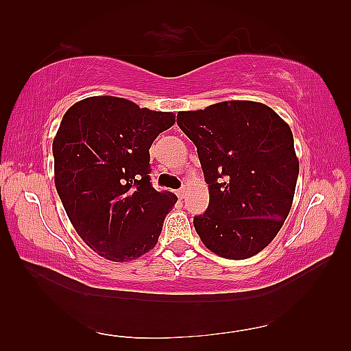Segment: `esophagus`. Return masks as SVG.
Instances as JSON below:
<instances>
[{
  "instance_id": "obj_1",
  "label": "esophagus",
  "mask_w": 351,
  "mask_h": 351,
  "mask_svg": "<svg viewBox=\"0 0 351 351\" xmlns=\"http://www.w3.org/2000/svg\"><path fill=\"white\" fill-rule=\"evenodd\" d=\"M176 195H178V197H180L181 200L185 197V190L184 189H180V190H178L176 191Z\"/></svg>"
}]
</instances>
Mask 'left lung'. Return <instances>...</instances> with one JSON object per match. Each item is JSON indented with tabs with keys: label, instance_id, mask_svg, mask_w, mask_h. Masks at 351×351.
<instances>
[{
	"label": "left lung",
	"instance_id": "left-lung-1",
	"mask_svg": "<svg viewBox=\"0 0 351 351\" xmlns=\"http://www.w3.org/2000/svg\"><path fill=\"white\" fill-rule=\"evenodd\" d=\"M176 122L197 147L210 190L206 211L193 219L200 240L221 258L256 255L293 205L299 160L288 123L252 101L180 111Z\"/></svg>",
	"mask_w": 351,
	"mask_h": 351
}]
</instances>
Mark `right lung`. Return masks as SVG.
<instances>
[{"instance_id": "1", "label": "right lung", "mask_w": 351, "mask_h": 351, "mask_svg": "<svg viewBox=\"0 0 351 351\" xmlns=\"http://www.w3.org/2000/svg\"><path fill=\"white\" fill-rule=\"evenodd\" d=\"M173 113L92 96L66 111L52 143L56 189L83 241L125 263L155 247L178 197L151 182V149Z\"/></svg>"}]
</instances>
